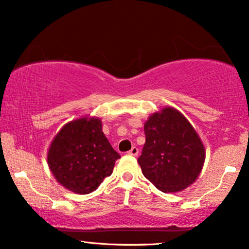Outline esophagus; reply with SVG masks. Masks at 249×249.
I'll return each instance as SVG.
<instances>
[{
	"instance_id": "1",
	"label": "esophagus",
	"mask_w": 249,
	"mask_h": 249,
	"mask_svg": "<svg viewBox=\"0 0 249 249\" xmlns=\"http://www.w3.org/2000/svg\"><path fill=\"white\" fill-rule=\"evenodd\" d=\"M138 148L137 147H136V146H134V147H132L131 149H130V151H129L128 152V154L129 155H132V156H137L138 155Z\"/></svg>"
}]
</instances>
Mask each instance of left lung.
I'll return each mask as SVG.
<instances>
[{
    "mask_svg": "<svg viewBox=\"0 0 249 249\" xmlns=\"http://www.w3.org/2000/svg\"><path fill=\"white\" fill-rule=\"evenodd\" d=\"M144 131L146 142L138 158L142 175L163 193L192 185L202 171L205 148L188 120L165 107L149 117Z\"/></svg>",
    "mask_w": 249,
    "mask_h": 249,
    "instance_id": "1",
    "label": "left lung"
}]
</instances>
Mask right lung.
<instances>
[{"mask_svg": "<svg viewBox=\"0 0 249 249\" xmlns=\"http://www.w3.org/2000/svg\"><path fill=\"white\" fill-rule=\"evenodd\" d=\"M120 155L102 131L96 118H81L67 124L53 139L47 163L57 182L85 195L97 189L111 176Z\"/></svg>", "mask_w": 249, "mask_h": 249, "instance_id": "add662e5", "label": "right lung"}]
</instances>
